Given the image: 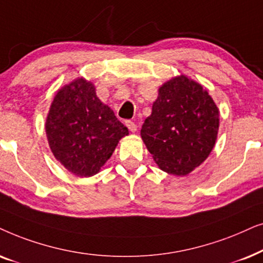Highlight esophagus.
<instances>
[{
	"mask_svg": "<svg viewBox=\"0 0 263 263\" xmlns=\"http://www.w3.org/2000/svg\"><path fill=\"white\" fill-rule=\"evenodd\" d=\"M125 125L127 126V128H128L131 132H136V131H137V125H136L134 121L127 120V121L125 122Z\"/></svg>",
	"mask_w": 263,
	"mask_h": 263,
	"instance_id": "1",
	"label": "esophagus"
}]
</instances>
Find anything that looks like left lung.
Returning <instances> with one entry per match:
<instances>
[{
  "mask_svg": "<svg viewBox=\"0 0 263 263\" xmlns=\"http://www.w3.org/2000/svg\"><path fill=\"white\" fill-rule=\"evenodd\" d=\"M220 111L203 85L180 74L164 82L141 137L160 170L184 177L207 160L219 131Z\"/></svg>",
  "mask_w": 263,
  "mask_h": 263,
  "instance_id": "left-lung-1",
  "label": "left lung"
}]
</instances>
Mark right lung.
<instances>
[{
  "label": "right lung",
  "instance_id": "obj_1",
  "mask_svg": "<svg viewBox=\"0 0 263 263\" xmlns=\"http://www.w3.org/2000/svg\"><path fill=\"white\" fill-rule=\"evenodd\" d=\"M52 155L77 177H92L110 159L128 129L101 102L96 87L83 77L58 90L45 119Z\"/></svg>",
  "mask_w": 263,
  "mask_h": 263
}]
</instances>
